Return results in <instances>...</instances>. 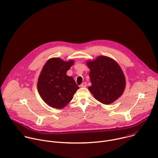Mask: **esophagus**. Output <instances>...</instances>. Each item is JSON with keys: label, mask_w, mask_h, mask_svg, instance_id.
I'll list each match as a JSON object with an SVG mask.
<instances>
[{"label": "esophagus", "mask_w": 158, "mask_h": 158, "mask_svg": "<svg viewBox=\"0 0 158 158\" xmlns=\"http://www.w3.org/2000/svg\"><path fill=\"white\" fill-rule=\"evenodd\" d=\"M86 85H87L86 83V82H83V83H82L81 84L80 87H81V88H86Z\"/></svg>", "instance_id": "1"}]
</instances>
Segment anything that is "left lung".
<instances>
[{
    "instance_id": "obj_1",
    "label": "left lung",
    "mask_w": 158,
    "mask_h": 158,
    "mask_svg": "<svg viewBox=\"0 0 158 158\" xmlns=\"http://www.w3.org/2000/svg\"><path fill=\"white\" fill-rule=\"evenodd\" d=\"M91 86L88 89L94 98L104 104H110L123 94L125 77L118 63L110 57L100 56L86 61Z\"/></svg>"
}]
</instances>
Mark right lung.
<instances>
[{"label":"right lung","mask_w":158,"mask_h":158,"mask_svg":"<svg viewBox=\"0 0 158 158\" xmlns=\"http://www.w3.org/2000/svg\"><path fill=\"white\" fill-rule=\"evenodd\" d=\"M73 64V60L64 61L53 57L43 66L37 88L41 98L48 106L56 109L65 107L79 89L73 77L67 75Z\"/></svg>","instance_id":"right-lung-1"}]
</instances>
